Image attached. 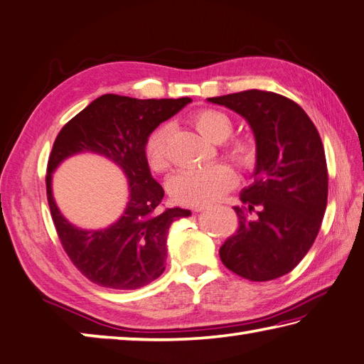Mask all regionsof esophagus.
<instances>
[{
  "label": "esophagus",
  "instance_id": "1",
  "mask_svg": "<svg viewBox=\"0 0 364 364\" xmlns=\"http://www.w3.org/2000/svg\"><path fill=\"white\" fill-rule=\"evenodd\" d=\"M205 208H207V207H203V205H199V207H194V211H197V213H199V211H203Z\"/></svg>",
  "mask_w": 364,
  "mask_h": 364
}]
</instances>
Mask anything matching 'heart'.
Wrapping results in <instances>:
<instances>
[{
    "mask_svg": "<svg viewBox=\"0 0 364 364\" xmlns=\"http://www.w3.org/2000/svg\"><path fill=\"white\" fill-rule=\"evenodd\" d=\"M193 122L200 135L215 143L224 141L232 132L230 117L218 109L199 111L193 116ZM168 138L170 125L164 124L151 134L146 141V159L149 167L156 171L165 170L170 164ZM228 149L229 154L243 167H251L256 161V148L251 141H234ZM234 184V170L226 164H213L203 168L178 171L170 178L168 191L176 202L199 207L218 200Z\"/></svg>",
    "mask_w": 364,
    "mask_h": 364,
    "instance_id": "b5f03b06",
    "label": "heart"
}]
</instances>
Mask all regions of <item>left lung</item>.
<instances>
[{
  "instance_id": "left-lung-1",
  "label": "left lung",
  "mask_w": 364,
  "mask_h": 364,
  "mask_svg": "<svg viewBox=\"0 0 364 364\" xmlns=\"http://www.w3.org/2000/svg\"><path fill=\"white\" fill-rule=\"evenodd\" d=\"M207 102L240 114L256 143L253 183L240 193L245 208L234 207L240 228L220 248L221 261L251 282L279 279L307 255L325 216L328 170L318 130L299 105L274 92Z\"/></svg>"
}]
</instances>
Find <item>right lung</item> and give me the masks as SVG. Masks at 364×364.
Segmentation results:
<instances>
[{"label": "right lung", "instance_id": "right-lung-1", "mask_svg": "<svg viewBox=\"0 0 364 364\" xmlns=\"http://www.w3.org/2000/svg\"><path fill=\"white\" fill-rule=\"evenodd\" d=\"M191 102L189 97L138 100L107 94L65 124L57 135L46 176L52 220L73 264L97 285L138 289L165 270L168 228L175 220L189 216L191 210L173 207L161 211L164 189L151 175L146 141L159 124ZM84 152L111 160L128 178V203L107 228L82 230L73 225L51 193L53 171L70 156Z\"/></svg>", "mask_w": 364, "mask_h": 364}]
</instances>
